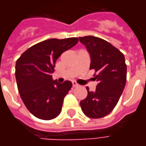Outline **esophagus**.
<instances>
[{
	"instance_id": "34e87169",
	"label": "esophagus",
	"mask_w": 146,
	"mask_h": 146,
	"mask_svg": "<svg viewBox=\"0 0 146 146\" xmlns=\"http://www.w3.org/2000/svg\"><path fill=\"white\" fill-rule=\"evenodd\" d=\"M72 84H73V87H76V86L78 85L76 81H72Z\"/></svg>"
}]
</instances>
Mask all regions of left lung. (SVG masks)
<instances>
[{
	"mask_svg": "<svg viewBox=\"0 0 146 146\" xmlns=\"http://www.w3.org/2000/svg\"><path fill=\"white\" fill-rule=\"evenodd\" d=\"M91 57L90 70H95L98 81L95 92L87 87L88 96L80 101L86 116L104 117L115 108L127 81V65L122 52L106 40L94 36L79 37Z\"/></svg>",
	"mask_w": 146,
	"mask_h": 146,
	"instance_id": "8db88e82",
	"label": "left lung"
}]
</instances>
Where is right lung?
<instances>
[{
    "instance_id": "add662e5",
    "label": "right lung",
    "mask_w": 146,
    "mask_h": 146,
    "mask_svg": "<svg viewBox=\"0 0 146 146\" xmlns=\"http://www.w3.org/2000/svg\"><path fill=\"white\" fill-rule=\"evenodd\" d=\"M78 43L77 37L48 39L24 51L15 64V78L27 110L39 119L49 120L59 115L71 81L52 79L55 62L64 51Z\"/></svg>"
}]
</instances>
